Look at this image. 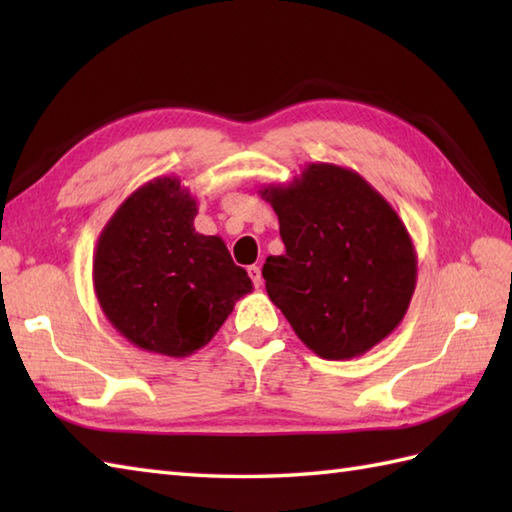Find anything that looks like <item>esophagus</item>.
Masks as SVG:
<instances>
[{
    "label": "esophagus",
    "mask_w": 512,
    "mask_h": 512,
    "mask_svg": "<svg viewBox=\"0 0 512 512\" xmlns=\"http://www.w3.org/2000/svg\"><path fill=\"white\" fill-rule=\"evenodd\" d=\"M248 277L250 279H253V284H255V288H259V286H262V268H259V266H248Z\"/></svg>",
    "instance_id": "34e87169"
}]
</instances>
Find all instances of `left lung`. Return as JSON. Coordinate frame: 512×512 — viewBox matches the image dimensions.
<instances>
[{
  "label": "left lung",
  "mask_w": 512,
  "mask_h": 512,
  "mask_svg": "<svg viewBox=\"0 0 512 512\" xmlns=\"http://www.w3.org/2000/svg\"><path fill=\"white\" fill-rule=\"evenodd\" d=\"M286 253L262 275L270 301L328 361L372 350L405 319L418 255L405 222L356 171L310 162L288 184H264Z\"/></svg>",
  "instance_id": "1"
}]
</instances>
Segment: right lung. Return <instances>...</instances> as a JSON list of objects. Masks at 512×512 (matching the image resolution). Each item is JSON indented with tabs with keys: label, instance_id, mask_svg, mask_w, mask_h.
Instances as JSON below:
<instances>
[{
	"label": "right lung",
	"instance_id": "add662e5",
	"mask_svg": "<svg viewBox=\"0 0 512 512\" xmlns=\"http://www.w3.org/2000/svg\"><path fill=\"white\" fill-rule=\"evenodd\" d=\"M198 200L178 176L145 182L99 235L92 281L99 306L129 343L184 358L209 343L253 292L222 237L195 231Z\"/></svg>",
	"mask_w": 512,
	"mask_h": 512
}]
</instances>
